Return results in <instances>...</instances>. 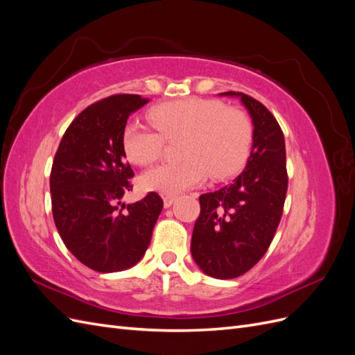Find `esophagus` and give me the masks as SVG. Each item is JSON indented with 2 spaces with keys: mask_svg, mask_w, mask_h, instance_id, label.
Segmentation results:
<instances>
[{
  "mask_svg": "<svg viewBox=\"0 0 355 355\" xmlns=\"http://www.w3.org/2000/svg\"><path fill=\"white\" fill-rule=\"evenodd\" d=\"M175 200H176V197L175 196H164L163 197V201H164V207L167 209V207H170L171 204L175 202Z\"/></svg>",
  "mask_w": 355,
  "mask_h": 355,
  "instance_id": "esophagus-1",
  "label": "esophagus"
}]
</instances>
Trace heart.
Returning <instances> with one entry per match:
<instances>
[{
	"label": "heart",
	"mask_w": 355,
	"mask_h": 355,
	"mask_svg": "<svg viewBox=\"0 0 355 355\" xmlns=\"http://www.w3.org/2000/svg\"><path fill=\"white\" fill-rule=\"evenodd\" d=\"M154 128L128 123L123 132L127 158L148 166L164 153L166 142L179 141L182 159L157 166L141 178L146 191L176 196L202 182L228 179L245 164L253 144V123L247 112L216 99L184 98L158 103L146 111Z\"/></svg>",
	"instance_id": "heart-1"
}]
</instances>
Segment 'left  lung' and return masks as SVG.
I'll use <instances>...</instances> for the list:
<instances>
[{
  "mask_svg": "<svg viewBox=\"0 0 355 355\" xmlns=\"http://www.w3.org/2000/svg\"><path fill=\"white\" fill-rule=\"evenodd\" d=\"M240 96L254 125L247 166L234 184L200 196L191 253L202 272L227 280L262 259L282 220L288 185L284 135L265 105Z\"/></svg>",
  "mask_w": 355,
  "mask_h": 355,
  "instance_id": "obj_1",
  "label": "left lung"
}]
</instances>
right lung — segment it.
Here are the masks:
<instances>
[{
  "label": "right lung",
  "instance_id": "add662e5",
  "mask_svg": "<svg viewBox=\"0 0 355 355\" xmlns=\"http://www.w3.org/2000/svg\"><path fill=\"white\" fill-rule=\"evenodd\" d=\"M146 102L139 94H112L92 103L73 118L53 159V219L68 250L93 271H124L141 261L163 210L157 192L121 202L135 176L123 132L128 115Z\"/></svg>",
  "mask_w": 355,
  "mask_h": 355
}]
</instances>
